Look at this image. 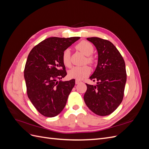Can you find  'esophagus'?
Masks as SVG:
<instances>
[{
  "instance_id": "esophagus-1",
  "label": "esophagus",
  "mask_w": 149,
  "mask_h": 149,
  "mask_svg": "<svg viewBox=\"0 0 149 149\" xmlns=\"http://www.w3.org/2000/svg\"><path fill=\"white\" fill-rule=\"evenodd\" d=\"M81 83V81H79V80H77L76 79V81H75V83H76V84H79Z\"/></svg>"
}]
</instances>
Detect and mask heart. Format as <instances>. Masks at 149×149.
<instances>
[{
  "mask_svg": "<svg viewBox=\"0 0 149 149\" xmlns=\"http://www.w3.org/2000/svg\"><path fill=\"white\" fill-rule=\"evenodd\" d=\"M76 48L83 53L85 56H86L85 63L86 62L87 63L90 65L93 64L94 60L91 55L94 52V47L91 43L87 41H81L76 46ZM70 54L71 52L70 49H66L62 55L63 63L65 66L67 67H70L71 66ZM89 73L90 69L86 65L82 66H74L68 71V76L70 78L81 80L86 77Z\"/></svg>",
  "mask_w": 149,
  "mask_h": 149,
  "instance_id": "heart-1",
  "label": "heart"
}]
</instances>
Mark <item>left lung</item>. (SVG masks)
<instances>
[{
  "label": "left lung",
  "mask_w": 149,
  "mask_h": 149,
  "mask_svg": "<svg viewBox=\"0 0 149 149\" xmlns=\"http://www.w3.org/2000/svg\"><path fill=\"white\" fill-rule=\"evenodd\" d=\"M97 49L96 68L89 78L96 85L86 84L84 100L94 113L105 116L112 113L123 100L127 79L125 65L118 49L111 42L98 37L87 38Z\"/></svg>",
  "instance_id": "obj_1"
}]
</instances>
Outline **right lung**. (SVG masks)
Wrapping results in <instances>:
<instances>
[{"label": "right lung", "instance_id": "add662e5", "mask_svg": "<svg viewBox=\"0 0 149 149\" xmlns=\"http://www.w3.org/2000/svg\"><path fill=\"white\" fill-rule=\"evenodd\" d=\"M79 38L49 37L29 53L24 70L26 92L34 107L44 116L55 117L66 106L75 80H60L66 75L62 55Z\"/></svg>", "mask_w": 149, "mask_h": 149}]
</instances>
